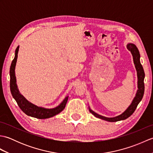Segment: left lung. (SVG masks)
Returning a JSON list of instances; mask_svg holds the SVG:
<instances>
[{
  "mask_svg": "<svg viewBox=\"0 0 153 153\" xmlns=\"http://www.w3.org/2000/svg\"><path fill=\"white\" fill-rule=\"evenodd\" d=\"M127 48L131 52L133 56V60H134V63L135 64V67L136 71H137V93L135 94V96L133 99L131 103L130 104L127 109L124 112H122L121 114L118 116H116L115 117H112V118H108V117H105L101 116L95 112L90 108L89 106V112L95 116V117L100 119H102L108 122H118L120 120H126L129 118L133 113L134 112L136 108H137L139 103L141 102L142 100L143 97L144 95V91H145V85H144V78H145V72L143 68L142 65L140 62V54H139V51L137 47L135 46L134 44L133 43H128L127 45Z\"/></svg>",
  "mask_w": 153,
  "mask_h": 153,
  "instance_id": "1",
  "label": "left lung"
}]
</instances>
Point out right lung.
Here are the masks:
<instances>
[{
    "label": "right lung",
    "instance_id": "add662e5",
    "mask_svg": "<svg viewBox=\"0 0 153 153\" xmlns=\"http://www.w3.org/2000/svg\"><path fill=\"white\" fill-rule=\"evenodd\" d=\"M18 51L19 46H18L15 51V56L14 60L12 62L10 68V91L13 98L16 100L19 108L26 115L39 119L49 118L61 112L66 106L68 100V96L65 97V99L57 106L53 108H46L35 105L34 104L29 102L19 93L17 83H16V77L15 74V68L16 62H17Z\"/></svg>",
    "mask_w": 153,
    "mask_h": 153
}]
</instances>
